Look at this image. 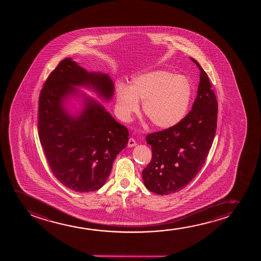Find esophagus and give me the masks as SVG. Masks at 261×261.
Segmentation results:
<instances>
[{
  "instance_id": "obj_1",
  "label": "esophagus",
  "mask_w": 261,
  "mask_h": 261,
  "mask_svg": "<svg viewBox=\"0 0 261 261\" xmlns=\"http://www.w3.org/2000/svg\"><path fill=\"white\" fill-rule=\"evenodd\" d=\"M127 145H128V147L136 146V140L134 139V138H130V139L128 140V143H127Z\"/></svg>"
}]
</instances>
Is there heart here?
<instances>
[{"label":"heart","mask_w":261,"mask_h":261,"mask_svg":"<svg viewBox=\"0 0 261 261\" xmlns=\"http://www.w3.org/2000/svg\"><path fill=\"white\" fill-rule=\"evenodd\" d=\"M192 94V84L186 76L156 70L134 77L129 87L118 86L116 106L119 116L128 120L142 100L143 113L151 125L168 129L185 118Z\"/></svg>","instance_id":"b5f03b06"}]
</instances>
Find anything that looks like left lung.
Returning <instances> with one entry per match:
<instances>
[{
	"mask_svg": "<svg viewBox=\"0 0 261 261\" xmlns=\"http://www.w3.org/2000/svg\"><path fill=\"white\" fill-rule=\"evenodd\" d=\"M200 71L197 97L188 114L171 128L151 133L146 142L152 150L150 163L143 170L147 189L168 195L184 189L200 172L214 140L218 101L207 73L191 58Z\"/></svg>",
	"mask_w": 261,
	"mask_h": 261,
	"instance_id": "left-lung-1",
	"label": "left lung"
}]
</instances>
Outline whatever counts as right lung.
<instances>
[{"instance_id": "obj_1", "label": "right lung", "mask_w": 261, "mask_h": 261, "mask_svg": "<svg viewBox=\"0 0 261 261\" xmlns=\"http://www.w3.org/2000/svg\"><path fill=\"white\" fill-rule=\"evenodd\" d=\"M88 86L111 100L114 84L106 74L87 72L71 58L61 61L41 90L38 135L50 170L69 189L88 193L100 189L114 160L125 148L129 133L101 104L84 96V108L73 117L65 108L67 97Z\"/></svg>"}]
</instances>
